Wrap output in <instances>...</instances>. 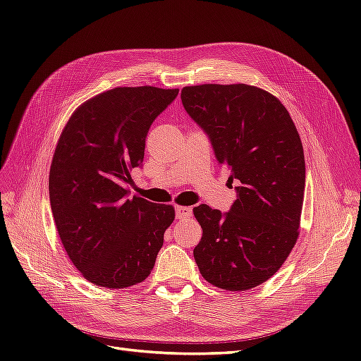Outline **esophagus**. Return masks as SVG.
<instances>
[{"label":"esophagus","instance_id":"obj_1","mask_svg":"<svg viewBox=\"0 0 361 361\" xmlns=\"http://www.w3.org/2000/svg\"><path fill=\"white\" fill-rule=\"evenodd\" d=\"M192 214V209L190 206H176V218L178 220H185V218H190Z\"/></svg>","mask_w":361,"mask_h":361}]
</instances>
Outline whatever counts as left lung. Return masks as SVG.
<instances>
[{"label": "left lung", "instance_id": "obj_1", "mask_svg": "<svg viewBox=\"0 0 361 361\" xmlns=\"http://www.w3.org/2000/svg\"><path fill=\"white\" fill-rule=\"evenodd\" d=\"M180 99L218 164L231 170L228 180H238L228 212L194 207L203 228L195 264L216 288H256L285 264L300 233L305 162L298 130L285 105L259 87L190 85Z\"/></svg>", "mask_w": 361, "mask_h": 361}]
</instances>
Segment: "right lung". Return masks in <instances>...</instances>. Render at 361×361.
Masks as SVG:
<instances>
[{
    "label": "right lung",
    "instance_id": "add662e5",
    "mask_svg": "<svg viewBox=\"0 0 361 361\" xmlns=\"http://www.w3.org/2000/svg\"><path fill=\"white\" fill-rule=\"evenodd\" d=\"M178 93L116 87L76 108L60 135L49 170L51 209L69 259L93 285L134 286L155 265L174 209L129 199L128 187L150 125Z\"/></svg>",
    "mask_w": 361,
    "mask_h": 361
}]
</instances>
